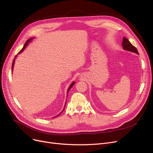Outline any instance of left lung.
<instances>
[{
  "mask_svg": "<svg viewBox=\"0 0 153 153\" xmlns=\"http://www.w3.org/2000/svg\"><path fill=\"white\" fill-rule=\"evenodd\" d=\"M122 46H123V48L124 50H126L127 51H130L131 52H134V53H136V54H139L137 49H136V48L129 42V40H128L125 37H123Z\"/></svg>",
  "mask_w": 153,
  "mask_h": 153,
  "instance_id": "left-lung-1",
  "label": "left lung"
}]
</instances>
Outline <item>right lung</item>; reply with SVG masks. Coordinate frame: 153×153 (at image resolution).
I'll list each match as a JSON object with an SVG mask.
<instances>
[{"instance_id": "1", "label": "right lung", "mask_w": 153, "mask_h": 153, "mask_svg": "<svg viewBox=\"0 0 153 153\" xmlns=\"http://www.w3.org/2000/svg\"><path fill=\"white\" fill-rule=\"evenodd\" d=\"M32 39V38H30V39H28V40H27V42H25V45H24V46L23 47V48H22V49L20 50V51L19 53H21L22 51H23V50L24 49H25V47L27 46V45L28 44V43L31 41V40ZM15 58H14V59H13V62H12V70H13V64H14V62H15ZM74 82H72L71 84V85L69 86V89H68V92H69V91L70 90V89H71V88L72 87V86H73L74 85ZM66 104V103H65Z\"/></svg>"}]
</instances>
